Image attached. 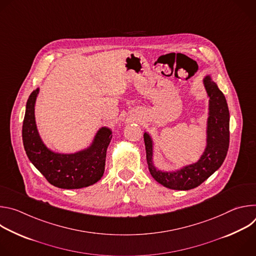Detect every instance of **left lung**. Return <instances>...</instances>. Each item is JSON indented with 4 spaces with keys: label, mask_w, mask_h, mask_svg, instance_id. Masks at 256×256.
Returning a JSON list of instances; mask_svg holds the SVG:
<instances>
[{
    "label": "left lung",
    "mask_w": 256,
    "mask_h": 256,
    "mask_svg": "<svg viewBox=\"0 0 256 256\" xmlns=\"http://www.w3.org/2000/svg\"><path fill=\"white\" fill-rule=\"evenodd\" d=\"M204 85L208 100V118L206 124V147L200 160L177 171L158 170L153 163V140L148 132L144 134L149 171L153 178L163 186L188 190L200 186L223 164L229 149L230 114L226 98L212 77L204 78Z\"/></svg>",
    "instance_id": "8db88e82"
}]
</instances>
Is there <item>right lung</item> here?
Wrapping results in <instances>:
<instances>
[{
    "instance_id": "obj_1",
    "label": "right lung",
    "mask_w": 256,
    "mask_h": 256,
    "mask_svg": "<svg viewBox=\"0 0 256 256\" xmlns=\"http://www.w3.org/2000/svg\"><path fill=\"white\" fill-rule=\"evenodd\" d=\"M40 88L34 90L26 103L22 126L24 149L30 162L54 186L78 190L90 186L101 179L106 151L112 138L108 128H101L90 147L74 154H60L50 150L42 140L36 128L34 106Z\"/></svg>"
}]
</instances>
